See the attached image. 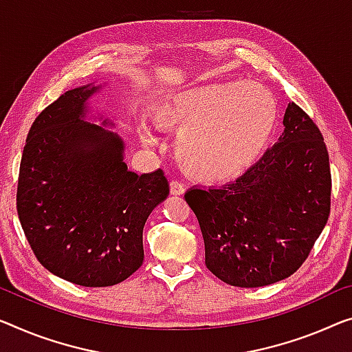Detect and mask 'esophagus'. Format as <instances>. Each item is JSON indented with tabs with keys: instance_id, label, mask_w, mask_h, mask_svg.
Instances as JSON below:
<instances>
[{
	"instance_id": "1",
	"label": "esophagus",
	"mask_w": 352,
	"mask_h": 352,
	"mask_svg": "<svg viewBox=\"0 0 352 352\" xmlns=\"http://www.w3.org/2000/svg\"><path fill=\"white\" fill-rule=\"evenodd\" d=\"M183 192H185V185L178 180H172L170 182V194H174V196H180V194H183Z\"/></svg>"
}]
</instances>
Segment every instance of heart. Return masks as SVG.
<instances>
[{
    "instance_id": "obj_1",
    "label": "heart",
    "mask_w": 352,
    "mask_h": 352,
    "mask_svg": "<svg viewBox=\"0 0 352 352\" xmlns=\"http://www.w3.org/2000/svg\"><path fill=\"white\" fill-rule=\"evenodd\" d=\"M158 118L180 129L175 155L188 174L204 182H226L264 151L275 129L276 104L259 83H207L166 96Z\"/></svg>"
}]
</instances>
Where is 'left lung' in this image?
I'll return each mask as SVG.
<instances>
[{
    "label": "left lung",
    "instance_id": "obj_1",
    "mask_svg": "<svg viewBox=\"0 0 352 352\" xmlns=\"http://www.w3.org/2000/svg\"><path fill=\"white\" fill-rule=\"evenodd\" d=\"M285 133L242 177L221 188H192L206 265L239 287L291 276L310 254L330 213L329 153L310 115L287 104Z\"/></svg>",
    "mask_w": 352,
    "mask_h": 352
}]
</instances>
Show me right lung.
I'll use <instances>...</instances> for the list:
<instances>
[{
	"mask_svg": "<svg viewBox=\"0 0 352 352\" xmlns=\"http://www.w3.org/2000/svg\"><path fill=\"white\" fill-rule=\"evenodd\" d=\"M96 90L74 88L42 110L17 182L19 219L36 259L85 287L118 285L142 265L145 221L169 194L164 172H129L118 135L83 122Z\"/></svg>",
	"mask_w": 352,
	"mask_h": 352,
	"instance_id": "1",
	"label": "right lung"
}]
</instances>
